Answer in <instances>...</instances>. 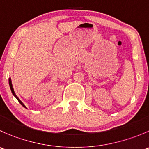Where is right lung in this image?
Instances as JSON below:
<instances>
[{"mask_svg":"<svg viewBox=\"0 0 149 149\" xmlns=\"http://www.w3.org/2000/svg\"><path fill=\"white\" fill-rule=\"evenodd\" d=\"M8 81H9V86H10V88H11V92H12V93H13V95H14V96H15V97H16V98H17V100H18V101H19V102H20V104H21V105H22V106L25 107V106H24V105H23V104H22V102H21V101H20V100H19V99H18V97H17V96H16V95H15V94H14V89H13V87H12V84H11V79H9V80H8Z\"/></svg>","mask_w":149,"mask_h":149,"instance_id":"obj_1","label":"right lung"}]
</instances>
